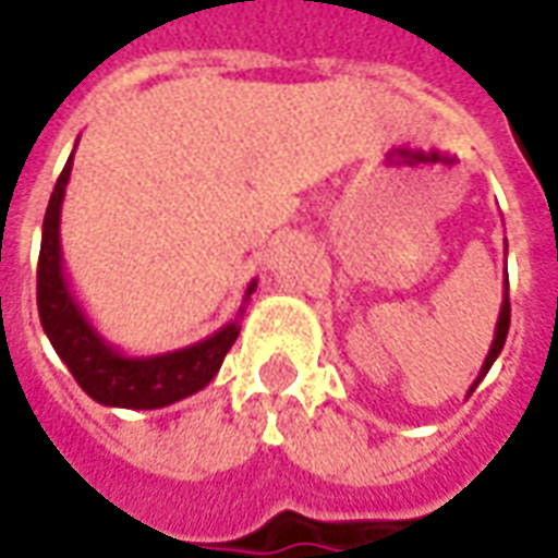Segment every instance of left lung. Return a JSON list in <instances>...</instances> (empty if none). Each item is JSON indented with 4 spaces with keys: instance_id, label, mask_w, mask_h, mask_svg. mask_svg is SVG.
Listing matches in <instances>:
<instances>
[{
    "instance_id": "obj_1",
    "label": "left lung",
    "mask_w": 558,
    "mask_h": 558,
    "mask_svg": "<svg viewBox=\"0 0 558 558\" xmlns=\"http://www.w3.org/2000/svg\"><path fill=\"white\" fill-rule=\"evenodd\" d=\"M508 326H511V304H508V287H505V299H502V311H499V319H496V331H493V343H490V352H487V359H484V364H481V374L478 379L469 386V395L478 388V383L487 376V371L493 367V362L499 359V352H502L505 347V338H508Z\"/></svg>"
}]
</instances>
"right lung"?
Instances as JSON below:
<instances>
[{"label":"right lung","instance_id":"right-lung-1","mask_svg":"<svg viewBox=\"0 0 558 558\" xmlns=\"http://www.w3.org/2000/svg\"><path fill=\"white\" fill-rule=\"evenodd\" d=\"M71 163H74V151L56 182L50 206L44 215L41 256H38V316H41L44 335L53 343L56 355L74 374L77 386L101 407L160 410V407L191 398L215 379L227 352L239 338L242 331L239 319L244 316V304L251 299V292L256 290V280L247 283L235 319L218 328L215 335L182 350L160 352V355H125L92 326L86 311L74 299V290L62 268L59 220H62V199H65V184L71 179Z\"/></svg>","mask_w":558,"mask_h":558}]
</instances>
